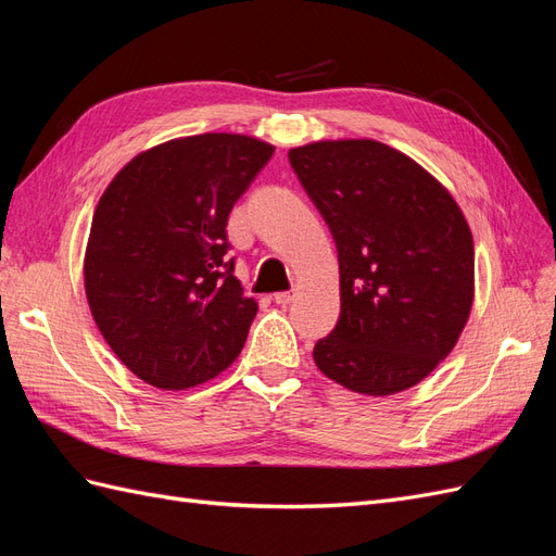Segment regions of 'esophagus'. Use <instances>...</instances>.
I'll list each match as a JSON object with an SVG mask.
<instances>
[{"mask_svg":"<svg viewBox=\"0 0 556 556\" xmlns=\"http://www.w3.org/2000/svg\"><path fill=\"white\" fill-rule=\"evenodd\" d=\"M274 301L278 306H288V304H292V292H276Z\"/></svg>","mask_w":556,"mask_h":556,"instance_id":"obj_1","label":"esophagus"}]
</instances>
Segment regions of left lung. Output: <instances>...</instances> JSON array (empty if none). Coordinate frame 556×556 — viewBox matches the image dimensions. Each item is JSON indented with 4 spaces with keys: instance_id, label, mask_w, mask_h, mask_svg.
<instances>
[{
    "instance_id": "obj_1",
    "label": "left lung",
    "mask_w": 556,
    "mask_h": 556,
    "mask_svg": "<svg viewBox=\"0 0 556 556\" xmlns=\"http://www.w3.org/2000/svg\"><path fill=\"white\" fill-rule=\"evenodd\" d=\"M290 164L339 250L341 315L319 371L352 392L417 384L457 343L473 304V237L422 166L371 139L317 141Z\"/></svg>"
}]
</instances>
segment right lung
Wrapping results in <instances>:
<instances>
[{
    "instance_id": "right-lung-1",
    "label": "right lung",
    "mask_w": 556,
    "mask_h": 556,
    "mask_svg": "<svg viewBox=\"0 0 556 556\" xmlns=\"http://www.w3.org/2000/svg\"><path fill=\"white\" fill-rule=\"evenodd\" d=\"M241 134H199L146 150L92 217L86 294L106 343L134 376L185 390L239 357L257 315L227 260V220L271 160Z\"/></svg>"
}]
</instances>
